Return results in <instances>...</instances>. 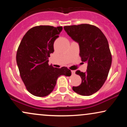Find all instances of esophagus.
Returning <instances> with one entry per match:
<instances>
[{
	"instance_id": "esophagus-1",
	"label": "esophagus",
	"mask_w": 127,
	"mask_h": 127,
	"mask_svg": "<svg viewBox=\"0 0 127 127\" xmlns=\"http://www.w3.org/2000/svg\"><path fill=\"white\" fill-rule=\"evenodd\" d=\"M71 72H72V73L73 74V75L75 74V70H72Z\"/></svg>"
}]
</instances>
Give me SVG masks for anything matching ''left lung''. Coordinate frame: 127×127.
Wrapping results in <instances>:
<instances>
[{
	"label": "left lung",
	"mask_w": 127,
	"mask_h": 127,
	"mask_svg": "<svg viewBox=\"0 0 127 127\" xmlns=\"http://www.w3.org/2000/svg\"><path fill=\"white\" fill-rule=\"evenodd\" d=\"M64 29L79 43L82 62L88 63L87 72H76L82 82L78 87H73V90L80 95H91L101 88L108 76L112 64L108 41L101 30L94 25L66 26Z\"/></svg>",
	"instance_id": "obj_1"
}]
</instances>
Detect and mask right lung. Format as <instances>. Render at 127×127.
<instances>
[{"label": "right lung", "mask_w": 127, "mask_h": 127, "mask_svg": "<svg viewBox=\"0 0 127 127\" xmlns=\"http://www.w3.org/2000/svg\"><path fill=\"white\" fill-rule=\"evenodd\" d=\"M63 27L38 26L32 27L23 36L17 52V63L21 78L29 93L45 97L53 91L60 76H70L66 67L55 68L49 65L54 43Z\"/></svg>", "instance_id": "1"}]
</instances>
